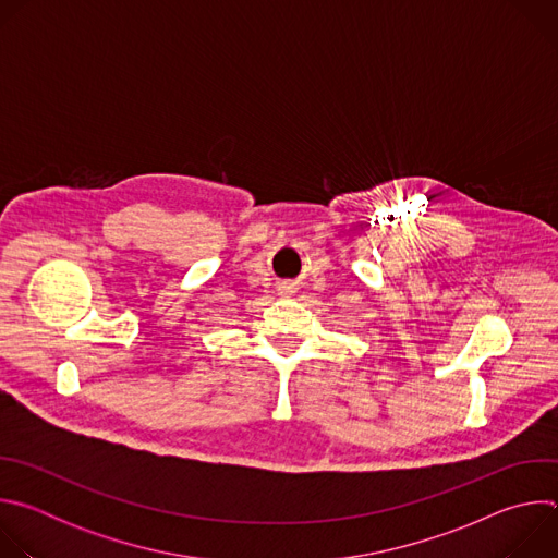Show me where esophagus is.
Masks as SVG:
<instances>
[{"label":"esophagus","mask_w":558,"mask_h":558,"mask_svg":"<svg viewBox=\"0 0 558 558\" xmlns=\"http://www.w3.org/2000/svg\"><path fill=\"white\" fill-rule=\"evenodd\" d=\"M278 291H280V293H293V284H291V282H280V284H278Z\"/></svg>","instance_id":"34e87169"}]
</instances>
